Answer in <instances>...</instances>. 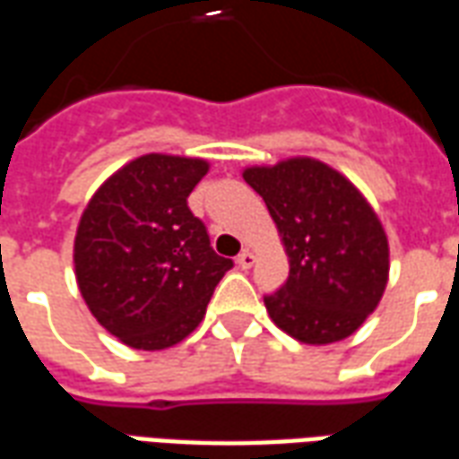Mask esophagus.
Returning a JSON list of instances; mask_svg holds the SVG:
<instances>
[{"label":"esophagus","mask_w":459,"mask_h":459,"mask_svg":"<svg viewBox=\"0 0 459 459\" xmlns=\"http://www.w3.org/2000/svg\"><path fill=\"white\" fill-rule=\"evenodd\" d=\"M236 263H238L240 270H250V265L255 263V255H253L250 250H240L238 258H236Z\"/></svg>","instance_id":"obj_1"}]
</instances>
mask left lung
Instances as JSON below:
<instances>
[{"instance_id": "1", "label": "left lung", "mask_w": 459, "mask_h": 459, "mask_svg": "<svg viewBox=\"0 0 459 459\" xmlns=\"http://www.w3.org/2000/svg\"><path fill=\"white\" fill-rule=\"evenodd\" d=\"M243 179L278 226L290 275L265 295L270 319L305 344L354 334L384 295L388 240L354 184L307 157L250 167Z\"/></svg>"}]
</instances>
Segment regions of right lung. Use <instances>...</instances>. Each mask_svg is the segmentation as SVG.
Here are the masks:
<instances>
[{
  "label": "right lung",
  "mask_w": 459,
  "mask_h": 459,
  "mask_svg": "<svg viewBox=\"0 0 459 459\" xmlns=\"http://www.w3.org/2000/svg\"><path fill=\"white\" fill-rule=\"evenodd\" d=\"M204 160L144 154L105 181L75 233V278L113 337L157 351L199 327L219 280L233 268L211 248L189 194Z\"/></svg>",
  "instance_id": "1"
}]
</instances>
